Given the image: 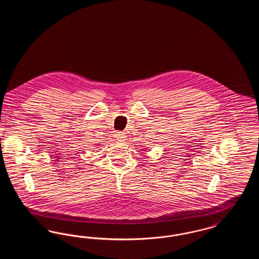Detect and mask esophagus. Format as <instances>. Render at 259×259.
<instances>
[{
	"instance_id": "obj_1",
	"label": "esophagus",
	"mask_w": 259,
	"mask_h": 259,
	"mask_svg": "<svg viewBox=\"0 0 259 259\" xmlns=\"http://www.w3.org/2000/svg\"><path fill=\"white\" fill-rule=\"evenodd\" d=\"M116 138H117L118 141H121V142L126 140V139H125L126 136H125L124 132H117V133H116Z\"/></svg>"
}]
</instances>
